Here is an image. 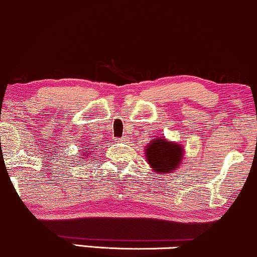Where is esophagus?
Segmentation results:
<instances>
[{"label": "esophagus", "mask_w": 257, "mask_h": 257, "mask_svg": "<svg viewBox=\"0 0 257 257\" xmlns=\"http://www.w3.org/2000/svg\"><path fill=\"white\" fill-rule=\"evenodd\" d=\"M125 139H126L125 137H123V138H120V140H122V141H124V140H125Z\"/></svg>", "instance_id": "1"}]
</instances>
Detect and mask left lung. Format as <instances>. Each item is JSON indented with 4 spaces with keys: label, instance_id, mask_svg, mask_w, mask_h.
Wrapping results in <instances>:
<instances>
[{
    "label": "left lung",
    "instance_id": "left-lung-1",
    "mask_svg": "<svg viewBox=\"0 0 257 257\" xmlns=\"http://www.w3.org/2000/svg\"><path fill=\"white\" fill-rule=\"evenodd\" d=\"M183 152L179 145L158 138L146 147V158L154 171L166 174L179 165Z\"/></svg>",
    "mask_w": 257,
    "mask_h": 257
}]
</instances>
